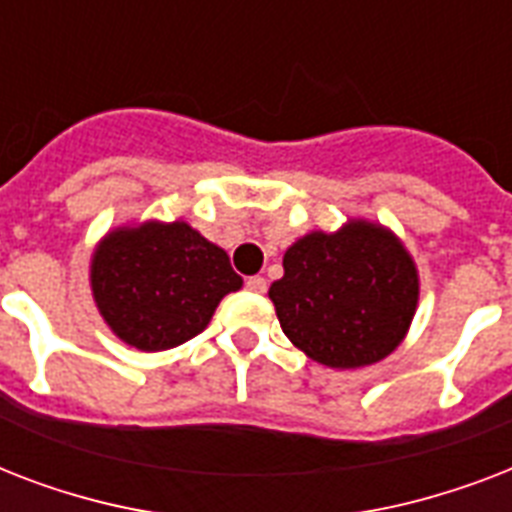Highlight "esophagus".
<instances>
[{
	"label": "esophagus",
	"mask_w": 512,
	"mask_h": 512,
	"mask_svg": "<svg viewBox=\"0 0 512 512\" xmlns=\"http://www.w3.org/2000/svg\"><path fill=\"white\" fill-rule=\"evenodd\" d=\"M247 289H249V292H257V295H263L265 289H268V281H265L263 276H249Z\"/></svg>",
	"instance_id": "34e87169"
}]
</instances>
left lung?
Here are the masks:
<instances>
[{
    "label": "left lung",
    "instance_id": "1",
    "mask_svg": "<svg viewBox=\"0 0 512 512\" xmlns=\"http://www.w3.org/2000/svg\"><path fill=\"white\" fill-rule=\"evenodd\" d=\"M289 342L332 369L377 364L404 342L420 303V271L382 223L350 217L311 231L284 252L268 289Z\"/></svg>",
    "mask_w": 512,
    "mask_h": 512
}]
</instances>
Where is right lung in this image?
Returning a JSON list of instances; mask_svg holds the SVG:
<instances>
[{
  "instance_id": "obj_1",
  "label": "right lung",
  "mask_w": 512,
  "mask_h": 512,
  "mask_svg": "<svg viewBox=\"0 0 512 512\" xmlns=\"http://www.w3.org/2000/svg\"><path fill=\"white\" fill-rule=\"evenodd\" d=\"M241 284L225 249L185 220L111 228L90 257L92 300L106 327L146 353L204 332L220 300Z\"/></svg>"
}]
</instances>
